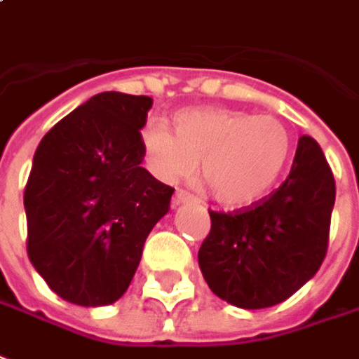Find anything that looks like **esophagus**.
Wrapping results in <instances>:
<instances>
[{
  "label": "esophagus",
  "mask_w": 359,
  "mask_h": 359,
  "mask_svg": "<svg viewBox=\"0 0 359 359\" xmlns=\"http://www.w3.org/2000/svg\"><path fill=\"white\" fill-rule=\"evenodd\" d=\"M187 201H191V195L185 191H177L174 195V199H172V203H174V207H177V205H184V203H187Z\"/></svg>",
  "instance_id": "esophagus-1"
}]
</instances>
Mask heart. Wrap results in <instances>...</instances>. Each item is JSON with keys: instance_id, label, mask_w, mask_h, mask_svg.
<instances>
[{"instance_id": "b5f03b06", "label": "heart", "mask_w": 359, "mask_h": 359, "mask_svg": "<svg viewBox=\"0 0 359 359\" xmlns=\"http://www.w3.org/2000/svg\"><path fill=\"white\" fill-rule=\"evenodd\" d=\"M290 133L273 116L203 106L177 111L174 133L158 121L141 131L144 164L162 184L201 175L222 207L241 208L263 199L290 156Z\"/></svg>"}]
</instances>
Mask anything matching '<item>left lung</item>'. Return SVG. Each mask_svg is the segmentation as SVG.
I'll use <instances>...</instances> for the list:
<instances>
[{
	"mask_svg": "<svg viewBox=\"0 0 359 359\" xmlns=\"http://www.w3.org/2000/svg\"><path fill=\"white\" fill-rule=\"evenodd\" d=\"M334 195L321 147L299 137L276 191L228 215L210 210V232L199 249L208 288L241 309L273 307L296 294L327 255Z\"/></svg>",
	"mask_w": 359,
	"mask_h": 359,
	"instance_id": "left-lung-1",
	"label": "left lung"
}]
</instances>
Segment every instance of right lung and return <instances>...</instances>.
I'll return each instance as SVG.
<instances>
[{"label":"right lung","instance_id":"right-lung-1","mask_svg":"<svg viewBox=\"0 0 359 359\" xmlns=\"http://www.w3.org/2000/svg\"><path fill=\"white\" fill-rule=\"evenodd\" d=\"M151 96L100 93L44 135L27 189V251L57 296L83 307L126 294L174 189L147 172Z\"/></svg>","mask_w":359,"mask_h":359}]
</instances>
